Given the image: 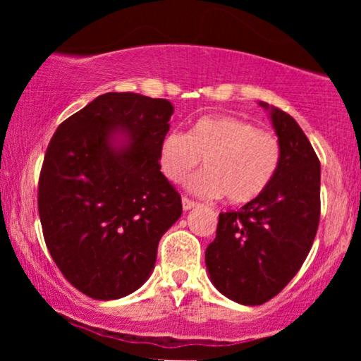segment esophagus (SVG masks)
Returning a JSON list of instances; mask_svg holds the SVG:
<instances>
[{
	"instance_id": "obj_1",
	"label": "esophagus",
	"mask_w": 361,
	"mask_h": 361,
	"mask_svg": "<svg viewBox=\"0 0 361 361\" xmlns=\"http://www.w3.org/2000/svg\"><path fill=\"white\" fill-rule=\"evenodd\" d=\"M181 204H183V210H190V209H193L195 205H197V202L190 200L188 197H183V198H181Z\"/></svg>"
}]
</instances>
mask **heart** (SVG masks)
Wrapping results in <instances>:
<instances>
[{
    "mask_svg": "<svg viewBox=\"0 0 361 361\" xmlns=\"http://www.w3.org/2000/svg\"><path fill=\"white\" fill-rule=\"evenodd\" d=\"M204 157V171L188 181L200 197L226 195L231 204L259 197L279 171L281 144L268 128L231 115H207L190 134L173 130L159 147V168L173 183H183Z\"/></svg>",
    "mask_w": 361,
    "mask_h": 361,
    "instance_id": "heart-1",
    "label": "heart"
}]
</instances>
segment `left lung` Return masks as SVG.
I'll use <instances>...</instances> for the list:
<instances>
[{
	"label": "left lung",
	"instance_id": "8db88e82",
	"mask_svg": "<svg viewBox=\"0 0 361 361\" xmlns=\"http://www.w3.org/2000/svg\"><path fill=\"white\" fill-rule=\"evenodd\" d=\"M281 144L279 171L268 188L235 212L219 214L205 251L210 280L227 299L261 305L273 299L307 258L321 217V163L287 111L268 106Z\"/></svg>",
	"mask_w": 361,
	"mask_h": 361
}]
</instances>
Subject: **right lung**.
Masks as SVG:
<instances>
[{
  "mask_svg": "<svg viewBox=\"0 0 361 361\" xmlns=\"http://www.w3.org/2000/svg\"><path fill=\"white\" fill-rule=\"evenodd\" d=\"M173 105L137 93H105L54 132L39 178L47 250L85 295L114 300L151 275L181 197L159 171ZM117 133L126 144L115 148Z\"/></svg>",
  "mask_w": 361,
  "mask_h": 361,
  "instance_id": "obj_1",
  "label": "right lung"
}]
</instances>
